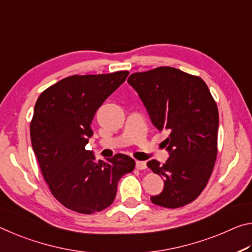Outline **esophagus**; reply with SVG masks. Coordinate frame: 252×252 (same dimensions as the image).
<instances>
[{"label":"esophagus","instance_id":"34e87169","mask_svg":"<svg viewBox=\"0 0 252 252\" xmlns=\"http://www.w3.org/2000/svg\"><path fill=\"white\" fill-rule=\"evenodd\" d=\"M147 166H146V163L145 162H142V160H137V162H136V168H137V170H145Z\"/></svg>","mask_w":252,"mask_h":252}]
</instances>
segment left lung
Returning <instances> with one entry per match:
<instances>
[{"label":"left lung","mask_w":252,"mask_h":252,"mask_svg":"<svg viewBox=\"0 0 252 252\" xmlns=\"http://www.w3.org/2000/svg\"><path fill=\"white\" fill-rule=\"evenodd\" d=\"M128 84L138 93L154 126L168 130L164 164L147 163L164 179V189L151 201L176 209L194 201L207 187L218 154L219 111L205 82L172 67L135 72Z\"/></svg>","instance_id":"1"}]
</instances>
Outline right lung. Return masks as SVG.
<instances>
[{"mask_svg":"<svg viewBox=\"0 0 252 252\" xmlns=\"http://www.w3.org/2000/svg\"><path fill=\"white\" fill-rule=\"evenodd\" d=\"M128 71L75 75L40 94L30 124L33 152L51 194L69 210L92 214L108 208L118 181L135 167L125 154L97 160L86 150L97 109L124 81Z\"/></svg>","mask_w":252,"mask_h":252,"instance_id":"right-lung-1","label":"right lung"}]
</instances>
